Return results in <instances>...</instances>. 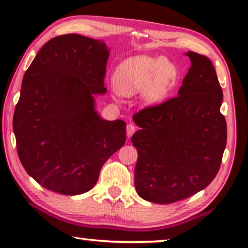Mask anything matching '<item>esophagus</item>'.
Wrapping results in <instances>:
<instances>
[{"instance_id": "1", "label": "esophagus", "mask_w": 248, "mask_h": 248, "mask_svg": "<svg viewBox=\"0 0 248 248\" xmlns=\"http://www.w3.org/2000/svg\"><path fill=\"white\" fill-rule=\"evenodd\" d=\"M136 132V126L134 124H128L127 127H126V134L128 137H132L133 134Z\"/></svg>"}]
</instances>
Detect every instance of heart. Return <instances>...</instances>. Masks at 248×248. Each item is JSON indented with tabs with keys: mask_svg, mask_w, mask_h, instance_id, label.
Listing matches in <instances>:
<instances>
[{
	"mask_svg": "<svg viewBox=\"0 0 248 248\" xmlns=\"http://www.w3.org/2000/svg\"><path fill=\"white\" fill-rule=\"evenodd\" d=\"M179 78L174 63L166 58L148 55L127 59L117 65L113 84L123 95H134L144 90L148 103H158L171 93Z\"/></svg>",
	"mask_w": 248,
	"mask_h": 248,
	"instance_id": "b5f03b06",
	"label": "heart"
}]
</instances>
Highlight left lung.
Wrapping results in <instances>:
<instances>
[{"instance_id":"left-lung-1","label":"left lung","mask_w":248,"mask_h":248,"mask_svg":"<svg viewBox=\"0 0 248 248\" xmlns=\"http://www.w3.org/2000/svg\"><path fill=\"white\" fill-rule=\"evenodd\" d=\"M186 55L192 65L176 97L133 116L140 127L132 137L138 153L135 187L155 203L179 202L207 187L227 145L223 93L214 65L196 52Z\"/></svg>"}]
</instances>
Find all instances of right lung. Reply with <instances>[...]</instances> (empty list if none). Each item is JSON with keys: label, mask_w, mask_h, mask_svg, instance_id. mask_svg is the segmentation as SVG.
<instances>
[{"label": "right lung", "mask_w": 248, "mask_h": 248, "mask_svg": "<svg viewBox=\"0 0 248 248\" xmlns=\"http://www.w3.org/2000/svg\"><path fill=\"white\" fill-rule=\"evenodd\" d=\"M106 43L76 33L47 41L26 71L13 128L26 172L63 195L88 192L104 162L126 140V123L102 120Z\"/></svg>", "instance_id": "1"}]
</instances>
